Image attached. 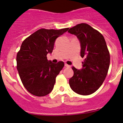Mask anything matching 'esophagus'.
<instances>
[{
    "instance_id": "1",
    "label": "esophagus",
    "mask_w": 123,
    "mask_h": 123,
    "mask_svg": "<svg viewBox=\"0 0 123 123\" xmlns=\"http://www.w3.org/2000/svg\"><path fill=\"white\" fill-rule=\"evenodd\" d=\"M65 66H66V67H67V68H69V67H70V65H69L66 64V63H65Z\"/></svg>"
}]
</instances>
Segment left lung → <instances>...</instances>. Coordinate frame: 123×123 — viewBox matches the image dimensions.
I'll use <instances>...</instances> for the list:
<instances>
[{
	"instance_id": "obj_1",
	"label": "left lung",
	"mask_w": 123,
	"mask_h": 123,
	"mask_svg": "<svg viewBox=\"0 0 123 123\" xmlns=\"http://www.w3.org/2000/svg\"><path fill=\"white\" fill-rule=\"evenodd\" d=\"M68 32L75 35L80 43L82 68L72 67L74 74L69 79L70 88L80 95H88L101 87L106 77L110 54L104 36L87 24H80Z\"/></svg>"
}]
</instances>
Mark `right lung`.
I'll list each match as a JSON object with an SVG mask.
<instances>
[{"label": "right lung", "mask_w": 123, "mask_h": 123, "mask_svg": "<svg viewBox=\"0 0 123 123\" xmlns=\"http://www.w3.org/2000/svg\"><path fill=\"white\" fill-rule=\"evenodd\" d=\"M68 29H40L22 42L17 55V68L24 86L32 95L43 97L53 90L64 63H53L47 55L53 52L57 38Z\"/></svg>", "instance_id": "obj_1"}]
</instances>
